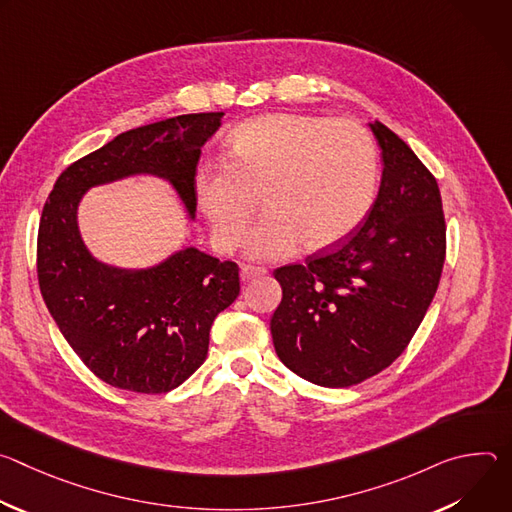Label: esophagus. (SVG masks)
<instances>
[{
	"label": "esophagus",
	"instance_id": "34e87169",
	"mask_svg": "<svg viewBox=\"0 0 512 512\" xmlns=\"http://www.w3.org/2000/svg\"><path fill=\"white\" fill-rule=\"evenodd\" d=\"M267 269L265 267H255V265H243L239 275H241V281H249V279H255V277H261L265 275Z\"/></svg>",
	"mask_w": 512,
	"mask_h": 512
}]
</instances>
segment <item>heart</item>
I'll return each instance as SVG.
<instances>
[{
  "label": "heart",
  "mask_w": 512,
  "mask_h": 512,
  "mask_svg": "<svg viewBox=\"0 0 512 512\" xmlns=\"http://www.w3.org/2000/svg\"><path fill=\"white\" fill-rule=\"evenodd\" d=\"M379 154L371 133L350 119L263 115L227 141V162L196 170L194 196L214 245L235 251L247 237L259 198L267 214L247 255L275 261L346 241L373 210Z\"/></svg>",
  "instance_id": "heart-1"
}]
</instances>
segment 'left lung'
Masks as SVG:
<instances>
[{
	"label": "left lung",
	"instance_id": "left-lung-1",
	"mask_svg": "<svg viewBox=\"0 0 512 512\" xmlns=\"http://www.w3.org/2000/svg\"><path fill=\"white\" fill-rule=\"evenodd\" d=\"M383 178L367 221L304 265L273 271L281 304L271 336L289 371L320 387H350L407 348L440 283L446 218L440 188L409 145L381 121Z\"/></svg>",
	"mask_w": 512,
	"mask_h": 512
}]
</instances>
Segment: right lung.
<instances>
[{"label": "right lung", "mask_w": 512, "mask_h": 512, "mask_svg": "<svg viewBox=\"0 0 512 512\" xmlns=\"http://www.w3.org/2000/svg\"><path fill=\"white\" fill-rule=\"evenodd\" d=\"M225 113H190L117 135L56 180L38 229V283L70 348L111 387L168 393L204 362L214 318L239 296V265L194 247L148 269L97 261L77 210L85 192L135 174L164 178L190 218L200 148Z\"/></svg>", "instance_id": "obj_1"}]
</instances>
